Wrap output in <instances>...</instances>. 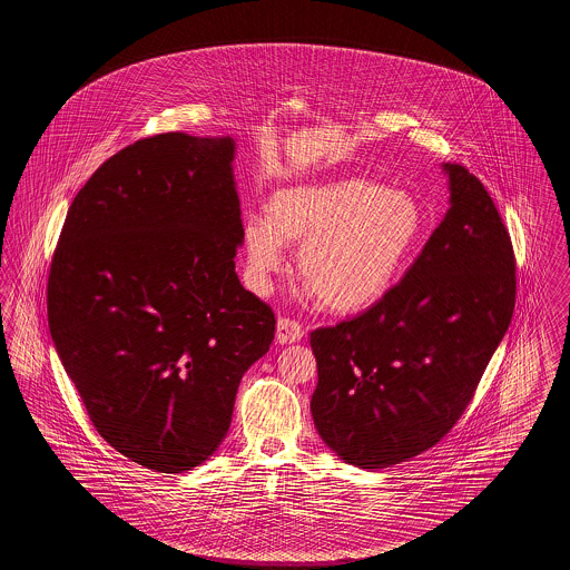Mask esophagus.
<instances>
[{
    "label": "esophagus",
    "mask_w": 570,
    "mask_h": 570,
    "mask_svg": "<svg viewBox=\"0 0 570 570\" xmlns=\"http://www.w3.org/2000/svg\"><path fill=\"white\" fill-rule=\"evenodd\" d=\"M303 337V328L295 318H279L275 328L277 344H295Z\"/></svg>",
    "instance_id": "obj_1"
}]
</instances>
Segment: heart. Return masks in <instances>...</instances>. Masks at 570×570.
Wrapping results in <instances>:
<instances>
[{
    "instance_id": "1",
    "label": "heart",
    "mask_w": 570,
    "mask_h": 570,
    "mask_svg": "<svg viewBox=\"0 0 570 570\" xmlns=\"http://www.w3.org/2000/svg\"><path fill=\"white\" fill-rule=\"evenodd\" d=\"M414 194L370 179H340L277 190L267 217L244 222L245 277L267 295L284 269L286 247L301 245V279L335 312H354L382 297L404 272L425 235Z\"/></svg>"
}]
</instances>
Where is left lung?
<instances>
[{
    "label": "left lung",
    "instance_id": "8db88e82",
    "mask_svg": "<svg viewBox=\"0 0 570 570\" xmlns=\"http://www.w3.org/2000/svg\"><path fill=\"white\" fill-rule=\"evenodd\" d=\"M451 207L402 282L372 307L309 333L314 425L367 470L435 446L472 402L515 309V254L489 191L444 164Z\"/></svg>",
    "mask_w": 570,
    "mask_h": 570
}]
</instances>
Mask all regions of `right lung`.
I'll use <instances>...</instances> for the list:
<instances>
[{"mask_svg":"<svg viewBox=\"0 0 570 570\" xmlns=\"http://www.w3.org/2000/svg\"><path fill=\"white\" fill-rule=\"evenodd\" d=\"M233 158L230 136L140 138L89 177L55 247L57 354L96 432L154 472L216 451L275 335L272 307L235 273Z\"/></svg>","mask_w":570,"mask_h":570,"instance_id":"obj_1","label":"right lung"}]
</instances>
